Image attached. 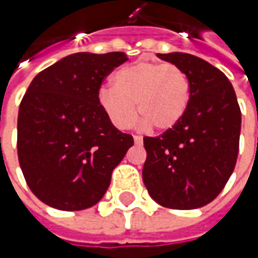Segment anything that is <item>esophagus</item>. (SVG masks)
<instances>
[{
	"label": "esophagus",
	"instance_id": "esophagus-1",
	"mask_svg": "<svg viewBox=\"0 0 258 258\" xmlns=\"http://www.w3.org/2000/svg\"><path fill=\"white\" fill-rule=\"evenodd\" d=\"M134 141L136 145H142V142H144V138H142V136H139V135H135Z\"/></svg>",
	"mask_w": 258,
	"mask_h": 258
}]
</instances>
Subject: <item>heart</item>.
<instances>
[{
	"instance_id": "heart-1",
	"label": "heart",
	"mask_w": 258,
	"mask_h": 258,
	"mask_svg": "<svg viewBox=\"0 0 258 258\" xmlns=\"http://www.w3.org/2000/svg\"><path fill=\"white\" fill-rule=\"evenodd\" d=\"M191 99L189 77L171 63L139 60L113 75V87H102L97 103L119 129H127L136 119V104L145 122L158 131H168L183 117Z\"/></svg>"
}]
</instances>
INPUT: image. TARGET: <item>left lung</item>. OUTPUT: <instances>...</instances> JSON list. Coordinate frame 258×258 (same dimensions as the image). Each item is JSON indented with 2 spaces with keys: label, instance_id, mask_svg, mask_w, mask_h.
Instances as JSON below:
<instances>
[{
  "label": "left lung",
  "instance_id": "1",
  "mask_svg": "<svg viewBox=\"0 0 258 258\" xmlns=\"http://www.w3.org/2000/svg\"><path fill=\"white\" fill-rule=\"evenodd\" d=\"M189 77L191 99L183 117L159 136H145L144 183L158 204L194 210L223 191L237 162L241 110L221 70L186 53L158 54Z\"/></svg>",
  "mask_w": 258,
  "mask_h": 258
}]
</instances>
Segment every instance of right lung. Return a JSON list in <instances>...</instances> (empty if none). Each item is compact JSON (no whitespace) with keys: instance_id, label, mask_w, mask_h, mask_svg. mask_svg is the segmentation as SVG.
<instances>
[{"instance_id":"right-lung-1","label":"right lung","mask_w":258,"mask_h":258,"mask_svg":"<svg viewBox=\"0 0 258 258\" xmlns=\"http://www.w3.org/2000/svg\"><path fill=\"white\" fill-rule=\"evenodd\" d=\"M124 53H76L35 76L20 103L18 162L31 192L61 211L92 207L134 145L97 103L103 80Z\"/></svg>"}]
</instances>
